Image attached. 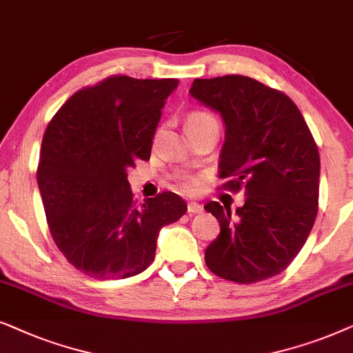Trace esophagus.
I'll list each match as a JSON object with an SVG mask.
<instances>
[{
	"mask_svg": "<svg viewBox=\"0 0 353 353\" xmlns=\"http://www.w3.org/2000/svg\"><path fill=\"white\" fill-rule=\"evenodd\" d=\"M187 211H189V214L201 213V211H203V206H201L200 203H196V201H190V203L187 205Z\"/></svg>",
	"mask_w": 353,
	"mask_h": 353,
	"instance_id": "esophagus-1",
	"label": "esophagus"
}]
</instances>
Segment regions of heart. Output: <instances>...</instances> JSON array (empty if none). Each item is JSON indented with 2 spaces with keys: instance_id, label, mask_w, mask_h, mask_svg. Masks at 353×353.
<instances>
[{
  "instance_id": "1",
  "label": "heart",
  "mask_w": 353,
  "mask_h": 353,
  "mask_svg": "<svg viewBox=\"0 0 353 353\" xmlns=\"http://www.w3.org/2000/svg\"><path fill=\"white\" fill-rule=\"evenodd\" d=\"M201 128H218L219 129V122L208 111H192V112H189V114H187V117H185L187 134L192 132V130H196V129H201ZM196 185H199V184H196V181L192 179V177L179 176V179H177V187H179V190L185 192V194H192V192H195Z\"/></svg>"
}]
</instances>
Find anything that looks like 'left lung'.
Returning <instances> with one entry per match:
<instances>
[{"instance_id":"1","label":"left lung","mask_w":353,"mask_h":353,"mask_svg":"<svg viewBox=\"0 0 353 353\" xmlns=\"http://www.w3.org/2000/svg\"><path fill=\"white\" fill-rule=\"evenodd\" d=\"M192 97L219 111L225 142L223 189L245 190V203L210 201L221 232L205 252L219 278L255 284L284 271L302 250L318 213L319 152L297 105L285 93L247 77L195 79Z\"/></svg>"}]
</instances>
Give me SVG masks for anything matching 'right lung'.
<instances>
[{
  "label": "right lung",
  "mask_w": 353,
  "mask_h": 353,
  "mask_svg": "<svg viewBox=\"0 0 353 353\" xmlns=\"http://www.w3.org/2000/svg\"><path fill=\"white\" fill-rule=\"evenodd\" d=\"M177 83L110 75L75 92L45 130L37 182L51 237L90 278L145 271L159 229L185 214V201L172 192L139 206L128 181L135 161L150 159L164 100Z\"/></svg>",
  "instance_id": "add662e5"
}]
</instances>
